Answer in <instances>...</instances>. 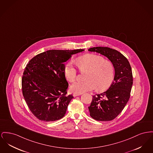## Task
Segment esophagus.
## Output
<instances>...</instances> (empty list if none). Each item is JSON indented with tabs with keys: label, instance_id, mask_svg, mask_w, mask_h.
Returning a JSON list of instances; mask_svg holds the SVG:
<instances>
[{
	"label": "esophagus",
	"instance_id": "obj_1",
	"mask_svg": "<svg viewBox=\"0 0 153 153\" xmlns=\"http://www.w3.org/2000/svg\"><path fill=\"white\" fill-rule=\"evenodd\" d=\"M81 94H76V93H73V96L74 97H77V96H79V95H81Z\"/></svg>",
	"mask_w": 153,
	"mask_h": 153
}]
</instances>
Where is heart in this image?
Wrapping results in <instances>:
<instances>
[{
	"label": "heart",
	"instance_id": "b5f03b06",
	"mask_svg": "<svg viewBox=\"0 0 153 153\" xmlns=\"http://www.w3.org/2000/svg\"><path fill=\"white\" fill-rule=\"evenodd\" d=\"M75 63L81 71L87 73L85 81L74 82L70 87L73 92L82 94L87 91L97 90L103 91L107 90L114 79V67L112 63L98 55H86L75 61ZM64 74L69 81L74 80L77 77V69L73 63L70 61L64 68Z\"/></svg>",
	"mask_w": 153,
	"mask_h": 153
}]
</instances>
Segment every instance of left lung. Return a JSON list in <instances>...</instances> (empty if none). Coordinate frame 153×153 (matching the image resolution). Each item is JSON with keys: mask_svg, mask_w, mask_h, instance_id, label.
I'll return each instance as SVG.
<instances>
[{"mask_svg": "<svg viewBox=\"0 0 153 153\" xmlns=\"http://www.w3.org/2000/svg\"><path fill=\"white\" fill-rule=\"evenodd\" d=\"M105 56L114 68V81L105 92L93 96L88 109L90 116L95 120H113L122 111L129 100L133 84L131 67L126 57L116 50L96 47L88 50Z\"/></svg>", "mask_w": 153, "mask_h": 153, "instance_id": "8db88e82", "label": "left lung"}]
</instances>
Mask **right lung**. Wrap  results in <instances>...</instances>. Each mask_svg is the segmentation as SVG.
Segmentation results:
<instances>
[{
    "label": "right lung",
    "mask_w": 153,
    "mask_h": 153,
    "mask_svg": "<svg viewBox=\"0 0 153 153\" xmlns=\"http://www.w3.org/2000/svg\"><path fill=\"white\" fill-rule=\"evenodd\" d=\"M84 50H48L27 63L22 79V94L30 110L39 120L51 122L65 116L73 97L66 95L68 82L64 62Z\"/></svg>",
    "instance_id": "obj_1"
}]
</instances>
